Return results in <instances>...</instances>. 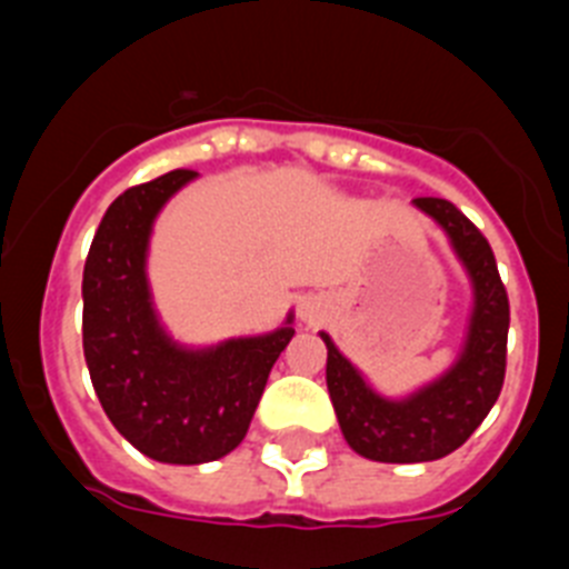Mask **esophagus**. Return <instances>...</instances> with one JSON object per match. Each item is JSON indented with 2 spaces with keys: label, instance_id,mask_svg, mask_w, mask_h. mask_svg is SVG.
I'll use <instances>...</instances> for the list:
<instances>
[{
  "label": "esophagus",
  "instance_id": "34e87169",
  "mask_svg": "<svg viewBox=\"0 0 569 569\" xmlns=\"http://www.w3.org/2000/svg\"><path fill=\"white\" fill-rule=\"evenodd\" d=\"M302 320H306V322H315V320H317V311L311 309V306H306V309H302Z\"/></svg>",
  "mask_w": 569,
  "mask_h": 569
}]
</instances>
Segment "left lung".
<instances>
[{
	"label": "left lung",
	"instance_id": "1",
	"mask_svg": "<svg viewBox=\"0 0 569 569\" xmlns=\"http://www.w3.org/2000/svg\"><path fill=\"white\" fill-rule=\"evenodd\" d=\"M412 204L446 232L471 280L475 302L458 362L407 398H387L339 353L326 331L320 333L339 429L353 452L379 463H427L455 452L491 412L506 381L511 309L486 236L452 201L427 196Z\"/></svg>",
	"mask_w": 569,
	"mask_h": 569
}]
</instances>
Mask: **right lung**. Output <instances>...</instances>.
Instances as JSON below:
<instances>
[{
    "label": "right lung",
    "instance_id": "right-lung-1",
    "mask_svg": "<svg viewBox=\"0 0 569 569\" xmlns=\"http://www.w3.org/2000/svg\"><path fill=\"white\" fill-rule=\"evenodd\" d=\"M196 171H171L117 196L83 267V357L114 429L146 458L199 466L247 435L272 365L295 337L291 320L263 337L210 348L173 342L159 322L146 260L153 221Z\"/></svg>",
    "mask_w": 569,
    "mask_h": 569
}]
</instances>
